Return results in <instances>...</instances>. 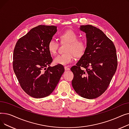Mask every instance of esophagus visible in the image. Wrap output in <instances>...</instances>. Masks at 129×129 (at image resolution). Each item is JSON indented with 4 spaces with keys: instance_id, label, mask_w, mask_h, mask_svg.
<instances>
[{
    "instance_id": "1",
    "label": "esophagus",
    "mask_w": 129,
    "mask_h": 129,
    "mask_svg": "<svg viewBox=\"0 0 129 129\" xmlns=\"http://www.w3.org/2000/svg\"><path fill=\"white\" fill-rule=\"evenodd\" d=\"M64 69H65V71H69V70H70V69L69 68V67L68 66H64Z\"/></svg>"
}]
</instances>
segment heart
Here are the masks:
<instances>
[{
	"label": "heart",
	"instance_id": "obj_1",
	"mask_svg": "<svg viewBox=\"0 0 129 129\" xmlns=\"http://www.w3.org/2000/svg\"><path fill=\"white\" fill-rule=\"evenodd\" d=\"M61 42H67L65 51L66 52L59 54L54 58L55 64L65 65L74 60L75 55L80 56L83 55L86 49V43L83 40H78V35L72 30H67L59 36ZM58 43L55 40H51L47 44V49L52 55L56 53Z\"/></svg>",
	"mask_w": 129,
	"mask_h": 129
}]
</instances>
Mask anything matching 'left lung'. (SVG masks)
<instances>
[{
    "label": "left lung",
    "mask_w": 129,
    "mask_h": 129,
    "mask_svg": "<svg viewBox=\"0 0 129 129\" xmlns=\"http://www.w3.org/2000/svg\"><path fill=\"white\" fill-rule=\"evenodd\" d=\"M86 33V49L76 66L72 86L76 92L87 99H94L107 89L117 68L116 50L112 41L100 29L91 25H80ZM83 67L86 70H81Z\"/></svg>",
    "instance_id": "obj_1"
}]
</instances>
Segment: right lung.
<instances>
[{"label":"right lung","mask_w":129,"mask_h":129,"mask_svg":"<svg viewBox=\"0 0 129 129\" xmlns=\"http://www.w3.org/2000/svg\"><path fill=\"white\" fill-rule=\"evenodd\" d=\"M57 26L40 25L18 40L13 54V69L22 89L41 98L53 91L64 72L62 65H50L53 59L47 44Z\"/></svg>","instance_id":"obj_1"}]
</instances>
